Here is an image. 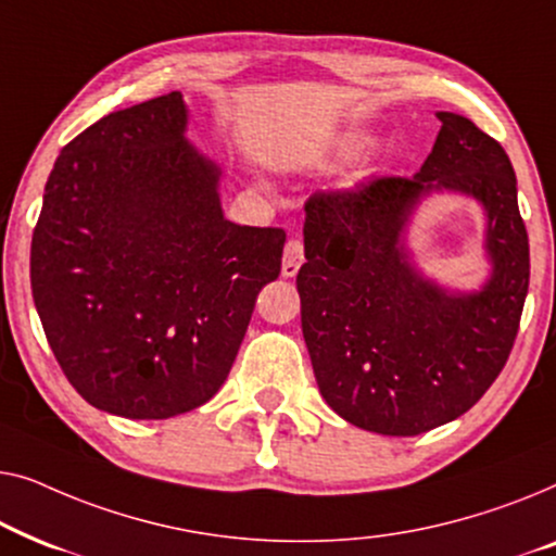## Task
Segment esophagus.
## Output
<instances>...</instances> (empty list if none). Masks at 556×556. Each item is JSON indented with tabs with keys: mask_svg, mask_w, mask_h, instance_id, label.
Instances as JSON below:
<instances>
[{
	"mask_svg": "<svg viewBox=\"0 0 556 556\" xmlns=\"http://www.w3.org/2000/svg\"><path fill=\"white\" fill-rule=\"evenodd\" d=\"M304 262V247L300 239H289L281 256V277H294Z\"/></svg>",
	"mask_w": 556,
	"mask_h": 556,
	"instance_id": "34e87169",
	"label": "esophagus"
}]
</instances>
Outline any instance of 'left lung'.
I'll return each instance as SVG.
<instances>
[{
  "mask_svg": "<svg viewBox=\"0 0 556 556\" xmlns=\"http://www.w3.org/2000/svg\"><path fill=\"white\" fill-rule=\"evenodd\" d=\"M413 178H375L304 203L296 275L302 334L327 405L382 435H418L479 403L509 359L529 289V239L509 155L458 113ZM433 192L473 198L488 216L492 264L481 290L426 278L407 226Z\"/></svg>",
  "mask_w": 556,
  "mask_h": 556,
  "instance_id": "8db88e82",
  "label": "left lung"
}]
</instances>
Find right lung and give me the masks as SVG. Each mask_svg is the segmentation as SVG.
Instances as JSON below:
<instances>
[{"mask_svg": "<svg viewBox=\"0 0 556 556\" xmlns=\"http://www.w3.org/2000/svg\"><path fill=\"white\" fill-rule=\"evenodd\" d=\"M181 92L111 113L62 148L29 279L70 386L130 420L181 416L224 386L285 231L224 216L222 168L186 138Z\"/></svg>", "mask_w": 556, "mask_h": 556, "instance_id": "add662e5", "label": "right lung"}]
</instances>
